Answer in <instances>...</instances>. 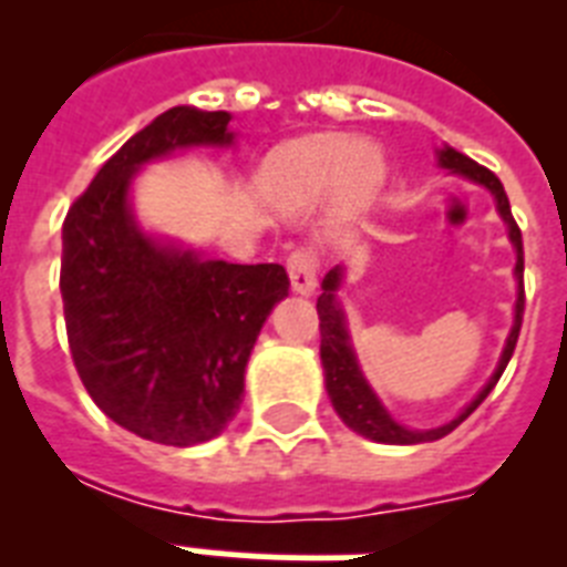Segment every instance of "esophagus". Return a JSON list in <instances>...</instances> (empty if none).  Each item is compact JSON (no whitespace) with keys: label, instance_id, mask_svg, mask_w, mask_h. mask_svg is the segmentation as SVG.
I'll return each mask as SVG.
<instances>
[{"label":"esophagus","instance_id":"34e87169","mask_svg":"<svg viewBox=\"0 0 567 567\" xmlns=\"http://www.w3.org/2000/svg\"><path fill=\"white\" fill-rule=\"evenodd\" d=\"M288 279H291V291L309 297L318 288V256L311 249H297L288 258Z\"/></svg>","mask_w":567,"mask_h":567}]
</instances>
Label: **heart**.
I'll return each instance as SVG.
<instances>
[{"label":"heart","instance_id":"heart-1","mask_svg":"<svg viewBox=\"0 0 567 567\" xmlns=\"http://www.w3.org/2000/svg\"><path fill=\"white\" fill-rule=\"evenodd\" d=\"M385 179L388 162L373 141L323 132L276 146L258 171V190L282 212H306L329 196L338 214H355Z\"/></svg>","mask_w":567,"mask_h":567}]
</instances>
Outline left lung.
<instances>
[{
    "mask_svg": "<svg viewBox=\"0 0 567 567\" xmlns=\"http://www.w3.org/2000/svg\"><path fill=\"white\" fill-rule=\"evenodd\" d=\"M435 164L441 171H450V176H462V179L474 182V185H483L488 194L494 196V208L501 214V220L506 223V235H509V244L515 249V309H512V327L509 336H506V344L501 350V359L494 364V373L485 379V385L476 391V396L471 403L462 405V412L456 417H450L447 423H439V426H430V430H412L388 412L385 403L379 400V394L371 388V382L364 379L362 364H359V355H355L353 336H350V323H347V311L338 300V291L344 288L347 279V265H336L323 276V293L318 297V315H320V364H323V382H327V394L332 400V409L338 412V417L350 426L353 432L364 435V439L377 441V444H423V441H439L444 435L456 430L458 423L465 421L467 414L474 412L476 405L483 403L485 396L492 394V388L497 385L501 373L506 371L512 353H515V344H518L520 332V315H524V244H520V229L515 217H512L509 199H506V190H503L501 179L494 176L492 171H485L476 162H471L467 155L456 153L453 146H439L435 150Z\"/></svg>",
    "mask_w": 567,
    "mask_h": 567,
    "instance_id": "obj_1",
    "label": "left lung"
}]
</instances>
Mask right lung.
<instances>
[{"instance_id":"1","label":"right lung","mask_w":567,"mask_h":567,"mask_svg":"<svg viewBox=\"0 0 567 567\" xmlns=\"http://www.w3.org/2000/svg\"><path fill=\"white\" fill-rule=\"evenodd\" d=\"M229 111L176 105L132 135L66 212L61 297L75 371L111 421L146 441L217 439L244 396L258 332L288 297L282 265H229L150 231L135 214L146 164L231 150Z\"/></svg>"}]
</instances>
